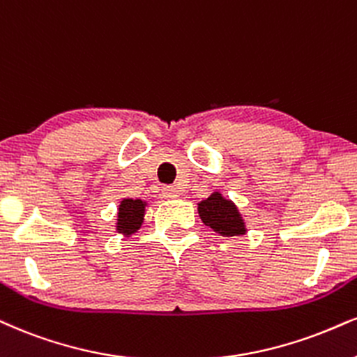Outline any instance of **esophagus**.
I'll use <instances>...</instances> for the list:
<instances>
[{"label":"esophagus","instance_id":"1","mask_svg":"<svg viewBox=\"0 0 357 357\" xmlns=\"http://www.w3.org/2000/svg\"><path fill=\"white\" fill-rule=\"evenodd\" d=\"M162 195H164V199L172 200V199H177V197L180 195V192L177 187H164L162 188Z\"/></svg>","mask_w":357,"mask_h":357}]
</instances>
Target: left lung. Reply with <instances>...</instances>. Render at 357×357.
Masks as SVG:
<instances>
[{
    "mask_svg": "<svg viewBox=\"0 0 357 357\" xmlns=\"http://www.w3.org/2000/svg\"><path fill=\"white\" fill-rule=\"evenodd\" d=\"M197 205H199L202 222L218 235L230 238V236L246 235V231H248L238 206L235 205L233 200L223 197L222 192H213L208 199L202 200Z\"/></svg>",
    "mask_w": 357,
    "mask_h": 357,
    "instance_id": "obj_1",
    "label": "left lung"
}]
</instances>
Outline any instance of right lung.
<instances>
[{
    "label": "right lung",
    "mask_w": 357,
    "mask_h": 357,
    "mask_svg": "<svg viewBox=\"0 0 357 357\" xmlns=\"http://www.w3.org/2000/svg\"><path fill=\"white\" fill-rule=\"evenodd\" d=\"M145 212H147V202L145 200L122 199L117 206L116 231L129 238L144 225Z\"/></svg>",
    "instance_id": "1"
}]
</instances>
